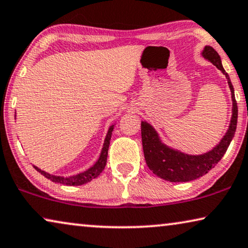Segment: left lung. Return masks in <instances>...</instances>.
<instances>
[{
	"label": "left lung",
	"mask_w": 248,
	"mask_h": 248,
	"mask_svg": "<svg viewBox=\"0 0 248 248\" xmlns=\"http://www.w3.org/2000/svg\"><path fill=\"white\" fill-rule=\"evenodd\" d=\"M202 56L208 62L215 64L227 79L232 100V120L228 130L222 136L220 142L213 150L202 154H197V155L181 152L180 150L167 145L166 143L162 142L159 133L152 125L146 121L141 122L142 145L145 162L154 174L170 182L191 181L208 173V171L215 168L224 156L232 138H234L236 126H237L238 108L235 99L234 87H232L228 74L222 67L220 56L210 46H204Z\"/></svg>",
	"instance_id": "left-lung-1"
}]
</instances>
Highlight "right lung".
I'll use <instances>...</instances> for the list:
<instances>
[{
	"mask_svg": "<svg viewBox=\"0 0 248 248\" xmlns=\"http://www.w3.org/2000/svg\"><path fill=\"white\" fill-rule=\"evenodd\" d=\"M114 126H115V124L110 125L108 131H107L106 138L104 140V144H103L102 151H100L98 160L96 161L94 166H92L86 171L80 172V173L75 174V175H70V177H62V175H55V174L48 173V172L41 170L40 168L35 166H33V168L38 172H40L42 175H45L46 179H49V180H51L52 182H56V184H62L66 186H81V185L87 184V182L92 181L93 179L97 178L98 175L102 173V171L106 166L107 153H108L109 141H110V138H112V132L114 131Z\"/></svg>",
	"mask_w": 248,
	"mask_h": 248,
	"instance_id": "right-lung-1",
	"label": "right lung"
}]
</instances>
